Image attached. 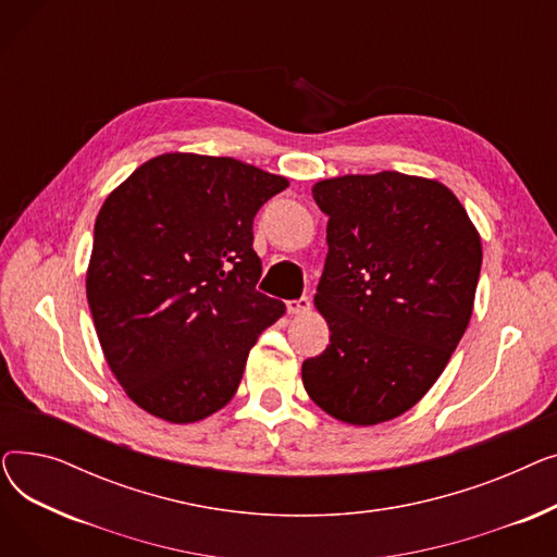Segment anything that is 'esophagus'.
I'll return each instance as SVG.
<instances>
[{
	"mask_svg": "<svg viewBox=\"0 0 557 557\" xmlns=\"http://www.w3.org/2000/svg\"><path fill=\"white\" fill-rule=\"evenodd\" d=\"M311 309V300L309 298H300V300H288L286 302V311L290 315H300V313H307Z\"/></svg>",
	"mask_w": 557,
	"mask_h": 557,
	"instance_id": "34e87169",
	"label": "esophagus"
}]
</instances>
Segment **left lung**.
<instances>
[{"instance_id": "obj_1", "label": "left lung", "mask_w": 557, "mask_h": 557, "mask_svg": "<svg viewBox=\"0 0 557 557\" xmlns=\"http://www.w3.org/2000/svg\"><path fill=\"white\" fill-rule=\"evenodd\" d=\"M311 194L330 216L313 296L330 345L302 363L305 391L341 422H388L429 393L470 325L479 230L449 187L420 175H338Z\"/></svg>"}]
</instances>
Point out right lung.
Wrapping results in <instances>:
<instances>
[{"instance_id":"obj_1","label":"right lung","mask_w":557,"mask_h":557,"mask_svg":"<svg viewBox=\"0 0 557 557\" xmlns=\"http://www.w3.org/2000/svg\"><path fill=\"white\" fill-rule=\"evenodd\" d=\"M288 187L234 158L162 153L110 191L85 275L103 357L160 420H205L237 393L284 302L259 294L252 219Z\"/></svg>"}]
</instances>
